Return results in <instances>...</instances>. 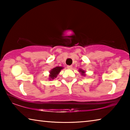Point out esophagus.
I'll list each match as a JSON object with an SVG mask.
<instances>
[{"instance_id": "obj_1", "label": "esophagus", "mask_w": 130, "mask_h": 130, "mask_svg": "<svg viewBox=\"0 0 130 130\" xmlns=\"http://www.w3.org/2000/svg\"><path fill=\"white\" fill-rule=\"evenodd\" d=\"M67 68H68V69H72V65H68Z\"/></svg>"}]
</instances>
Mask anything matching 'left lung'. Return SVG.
I'll return each mask as SVG.
<instances>
[{
  "instance_id": "1",
  "label": "left lung",
  "mask_w": 130,
  "mask_h": 130,
  "mask_svg": "<svg viewBox=\"0 0 130 130\" xmlns=\"http://www.w3.org/2000/svg\"><path fill=\"white\" fill-rule=\"evenodd\" d=\"M78 72H80V74H81V75H82L83 76H85V70H83L82 69H78Z\"/></svg>"
}]
</instances>
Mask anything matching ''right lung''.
Segmentation results:
<instances>
[{"label": "right lung", "mask_w": 130, "mask_h": 130, "mask_svg": "<svg viewBox=\"0 0 130 130\" xmlns=\"http://www.w3.org/2000/svg\"><path fill=\"white\" fill-rule=\"evenodd\" d=\"M63 69V67H56L53 68L52 70H50L49 72V80H54V78H56L57 75L60 73L61 70Z\"/></svg>", "instance_id": "add662e5"}]
</instances>
